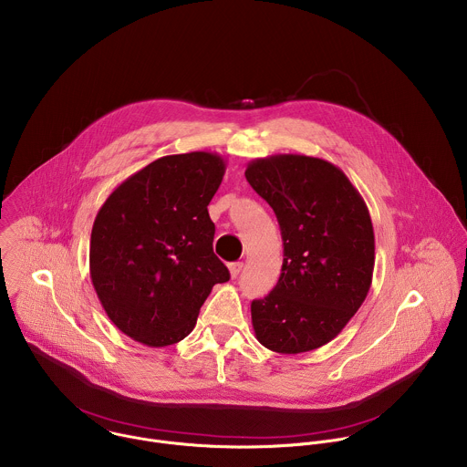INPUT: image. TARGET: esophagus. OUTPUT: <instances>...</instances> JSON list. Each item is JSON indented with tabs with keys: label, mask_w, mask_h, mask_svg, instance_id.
Wrapping results in <instances>:
<instances>
[{
	"label": "esophagus",
	"mask_w": 467,
	"mask_h": 467,
	"mask_svg": "<svg viewBox=\"0 0 467 467\" xmlns=\"http://www.w3.org/2000/svg\"><path fill=\"white\" fill-rule=\"evenodd\" d=\"M228 268H230V275L237 277L241 274V270H243V263H239V261L237 263H230Z\"/></svg>",
	"instance_id": "esophagus-1"
}]
</instances>
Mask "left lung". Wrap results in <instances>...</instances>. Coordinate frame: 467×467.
<instances>
[{
	"mask_svg": "<svg viewBox=\"0 0 467 467\" xmlns=\"http://www.w3.org/2000/svg\"><path fill=\"white\" fill-rule=\"evenodd\" d=\"M244 175L272 206L283 237L279 281L252 301L255 337L281 354L319 348L345 328L372 283L367 204L337 166L316 157L255 159Z\"/></svg>",
	"mask_w": 467,
	"mask_h": 467,
	"instance_id": "obj_1",
	"label": "left lung"
}]
</instances>
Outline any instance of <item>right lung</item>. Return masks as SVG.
I'll return each instance as SVG.
<instances>
[{
  "label": "right lung",
  "mask_w": 467,
  "mask_h": 467,
  "mask_svg": "<svg viewBox=\"0 0 467 467\" xmlns=\"http://www.w3.org/2000/svg\"><path fill=\"white\" fill-rule=\"evenodd\" d=\"M224 171L217 153L168 155L128 177L99 210L91 281L108 317L135 341L184 339L213 285L230 279L208 213Z\"/></svg>",
  "instance_id": "right-lung-1"
}]
</instances>
